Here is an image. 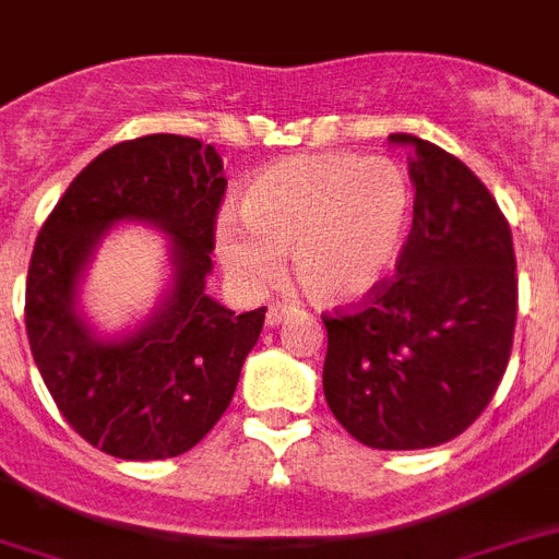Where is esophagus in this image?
I'll use <instances>...</instances> for the list:
<instances>
[{
    "instance_id": "1",
    "label": "esophagus",
    "mask_w": 559,
    "mask_h": 559,
    "mask_svg": "<svg viewBox=\"0 0 559 559\" xmlns=\"http://www.w3.org/2000/svg\"><path fill=\"white\" fill-rule=\"evenodd\" d=\"M289 313H293V310H289V307L272 305L270 310H266V324H270V328H278V324L284 322V319H287Z\"/></svg>"
}]
</instances>
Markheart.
Wrapping results in <instances>:
<instances>
[{
	"instance_id": "b5f03b06",
	"label": "heart",
	"mask_w": 559,
	"mask_h": 559,
	"mask_svg": "<svg viewBox=\"0 0 559 559\" xmlns=\"http://www.w3.org/2000/svg\"><path fill=\"white\" fill-rule=\"evenodd\" d=\"M240 219L217 223L214 246L246 293L278 284L281 258L313 305H357L397 266L412 228V188L389 159L293 156L240 193Z\"/></svg>"
}]
</instances>
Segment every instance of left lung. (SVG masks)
Instances as JSON below:
<instances>
[{
  "label": "left lung",
  "mask_w": 559,
  "mask_h": 559,
  "mask_svg": "<svg viewBox=\"0 0 559 559\" xmlns=\"http://www.w3.org/2000/svg\"><path fill=\"white\" fill-rule=\"evenodd\" d=\"M408 151L415 217L397 261L357 313L324 319V400L373 450L452 441L493 400L516 328L511 226L481 179L417 135Z\"/></svg>",
  "instance_id": "left-lung-1"
}]
</instances>
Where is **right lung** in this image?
<instances>
[{
    "instance_id": "add662e5",
    "label": "right lung",
    "mask_w": 559,
    "mask_h": 559,
    "mask_svg": "<svg viewBox=\"0 0 559 559\" xmlns=\"http://www.w3.org/2000/svg\"><path fill=\"white\" fill-rule=\"evenodd\" d=\"M223 193V159L211 144L144 135L92 159L39 228L25 281L31 354L69 426L107 455H182L235 397L266 307L235 316L205 293ZM121 222L166 235L171 275L142 323L104 334L80 310V287Z\"/></svg>"
}]
</instances>
